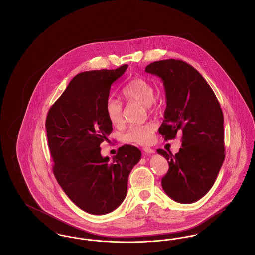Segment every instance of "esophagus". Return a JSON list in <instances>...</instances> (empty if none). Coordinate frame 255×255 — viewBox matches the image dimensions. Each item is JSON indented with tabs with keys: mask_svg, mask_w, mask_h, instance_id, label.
Here are the masks:
<instances>
[{
	"mask_svg": "<svg viewBox=\"0 0 255 255\" xmlns=\"http://www.w3.org/2000/svg\"><path fill=\"white\" fill-rule=\"evenodd\" d=\"M143 151L145 152L146 154H154V153H155V150H153V149L150 148V147H144V148H143Z\"/></svg>",
	"mask_w": 255,
	"mask_h": 255,
	"instance_id": "obj_1",
	"label": "esophagus"
}]
</instances>
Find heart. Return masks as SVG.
<instances>
[{
    "label": "heart",
    "instance_id": "b5f03b06",
    "mask_svg": "<svg viewBox=\"0 0 255 255\" xmlns=\"http://www.w3.org/2000/svg\"><path fill=\"white\" fill-rule=\"evenodd\" d=\"M122 96L127 100H133L147 106L149 110H153L155 90L152 84L143 78L135 77L128 84L123 87ZM106 114L110 122L119 126L123 121L122 104L117 99L110 98L106 103ZM154 122H146L144 124L133 125L124 134L123 139L128 143H136L145 145L153 140V134L156 130Z\"/></svg>",
    "mask_w": 255,
    "mask_h": 255
}]
</instances>
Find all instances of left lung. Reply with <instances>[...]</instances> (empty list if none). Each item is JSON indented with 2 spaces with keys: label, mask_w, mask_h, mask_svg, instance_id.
<instances>
[{
  "label": "left lung",
  "mask_w": 255,
  "mask_h": 255,
  "mask_svg": "<svg viewBox=\"0 0 255 255\" xmlns=\"http://www.w3.org/2000/svg\"><path fill=\"white\" fill-rule=\"evenodd\" d=\"M145 72L158 76L165 91L164 121L158 133L165 140L182 134V148L175 156L157 150L169 164L162 188L175 202L192 204L210 190L225 159L223 112L206 79L189 64L156 61Z\"/></svg>",
  "instance_id": "obj_1"
}]
</instances>
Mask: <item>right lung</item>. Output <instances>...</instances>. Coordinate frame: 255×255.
<instances>
[{
	"mask_svg": "<svg viewBox=\"0 0 255 255\" xmlns=\"http://www.w3.org/2000/svg\"><path fill=\"white\" fill-rule=\"evenodd\" d=\"M127 68L78 73L46 120L53 174L73 204L93 215L122 205L130 172L141 158L133 145L121 147L113 159L100 154V144L113 131L106 114L111 85Z\"/></svg>",
	"mask_w": 255,
	"mask_h": 255,
	"instance_id": "obj_1",
	"label": "right lung"
}]
</instances>
